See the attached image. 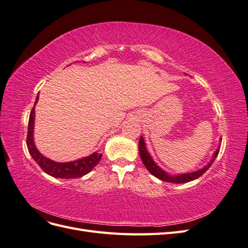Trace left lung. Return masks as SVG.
Segmentation results:
<instances>
[{
  "label": "left lung",
  "mask_w": 248,
  "mask_h": 248,
  "mask_svg": "<svg viewBox=\"0 0 248 248\" xmlns=\"http://www.w3.org/2000/svg\"><path fill=\"white\" fill-rule=\"evenodd\" d=\"M220 147L218 146V148L216 149V151L213 153V156L211 157V160L210 162H208V164L204 168H202L198 170H194L191 172H184V174H178V175H170L169 172H167L166 170H163L159 166H157L156 162L153 160L152 156L150 155V153L148 152L147 147H146V142L144 140V138L140 137V141H139V151H140V156L142 160V163L145 164V167L147 168V170L151 172V174L158 178L161 181H166V182H170V183H186V182H190L194 179H198L199 177H201L204 172L211 167V164L214 162L215 158L218 155Z\"/></svg>",
  "instance_id": "1"
}]
</instances>
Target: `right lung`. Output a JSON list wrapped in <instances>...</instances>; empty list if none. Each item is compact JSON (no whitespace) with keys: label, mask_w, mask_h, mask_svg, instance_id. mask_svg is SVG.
<instances>
[{"label":"right lung","mask_w":248,"mask_h":248,"mask_svg":"<svg viewBox=\"0 0 248 248\" xmlns=\"http://www.w3.org/2000/svg\"><path fill=\"white\" fill-rule=\"evenodd\" d=\"M39 95H37L34 108L31 110L29 118V127H28V138L27 146L32 158L39 164V167L46 172L47 175L61 178V179H74L79 178L87 175L91 171L94 167H96L100 161L102 154L98 151L92 153L91 155L82 157V158L68 161V162H57L51 160L47 157L42 155L38 149L36 148L34 141V124H35V106L38 102Z\"/></svg>","instance_id":"obj_1"}]
</instances>
